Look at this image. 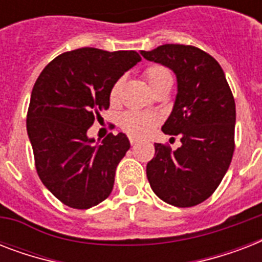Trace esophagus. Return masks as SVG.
Wrapping results in <instances>:
<instances>
[{
	"instance_id": "esophagus-1",
	"label": "esophagus",
	"mask_w": 262,
	"mask_h": 262,
	"mask_svg": "<svg viewBox=\"0 0 262 262\" xmlns=\"http://www.w3.org/2000/svg\"><path fill=\"white\" fill-rule=\"evenodd\" d=\"M129 141H130L132 145H135V144H137V141H139V140H137V139H133V137H130V139H129Z\"/></svg>"
}]
</instances>
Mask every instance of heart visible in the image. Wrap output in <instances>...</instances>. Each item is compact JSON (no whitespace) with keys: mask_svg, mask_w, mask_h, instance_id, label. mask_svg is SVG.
<instances>
[{"mask_svg":"<svg viewBox=\"0 0 262 262\" xmlns=\"http://www.w3.org/2000/svg\"><path fill=\"white\" fill-rule=\"evenodd\" d=\"M144 79L148 83L152 92L170 88L172 84V75L167 68L163 65H151L144 71ZM122 90V80L119 79L114 83L110 91V100L117 102ZM158 123V118L154 114L139 113V111H126L119 117V125L129 136L133 137H143L148 135Z\"/></svg>","mask_w":262,"mask_h":262,"instance_id":"b5f03b06","label":"heart"}]
</instances>
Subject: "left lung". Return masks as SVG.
Segmentation results:
<instances>
[{
	"label": "left lung",
	"instance_id": "1",
	"mask_svg": "<svg viewBox=\"0 0 262 262\" xmlns=\"http://www.w3.org/2000/svg\"><path fill=\"white\" fill-rule=\"evenodd\" d=\"M140 53L177 76L178 94L162 130L179 136L182 143L175 151L155 144L147 178L164 203L194 207L213 194L230 167L235 149V100L219 62L199 47L163 45Z\"/></svg>",
	"mask_w": 262,
	"mask_h": 262
}]
</instances>
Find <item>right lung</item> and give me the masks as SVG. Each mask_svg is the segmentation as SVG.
Returning <instances> with one entry per match:
<instances>
[{"instance_id": "obj_1", "label": "right lung", "mask_w": 262, "mask_h": 262, "mask_svg": "<svg viewBox=\"0 0 262 262\" xmlns=\"http://www.w3.org/2000/svg\"><path fill=\"white\" fill-rule=\"evenodd\" d=\"M141 61L133 50L83 47L55 57L39 75L27 113V133L43 185L62 204L88 209L110 195L115 168L130 143L113 133L100 145L87 136L110 106L114 83Z\"/></svg>"}]
</instances>
